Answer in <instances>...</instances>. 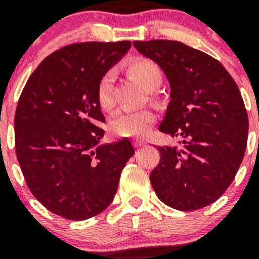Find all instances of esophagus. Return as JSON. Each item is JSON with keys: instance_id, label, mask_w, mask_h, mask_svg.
I'll use <instances>...</instances> for the list:
<instances>
[{"instance_id": "esophagus-1", "label": "esophagus", "mask_w": 259, "mask_h": 259, "mask_svg": "<svg viewBox=\"0 0 259 259\" xmlns=\"http://www.w3.org/2000/svg\"><path fill=\"white\" fill-rule=\"evenodd\" d=\"M134 145L136 146V148H140V146L145 145V141H144V140H141V139H135V141H134Z\"/></svg>"}]
</instances>
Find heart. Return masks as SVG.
I'll return each mask as SVG.
<instances>
[{"mask_svg": "<svg viewBox=\"0 0 259 259\" xmlns=\"http://www.w3.org/2000/svg\"><path fill=\"white\" fill-rule=\"evenodd\" d=\"M128 71L136 77L146 89H157L162 83L161 68L155 62L148 58H135L127 66ZM114 75L107 71L100 77L97 83V101L104 110H111L114 106L113 98ZM155 113L149 107L143 109L119 110L110 120V131L116 136L135 137L141 136L154 123Z\"/></svg>", "mask_w": 259, "mask_h": 259, "instance_id": "b5f03b06", "label": "heart"}]
</instances>
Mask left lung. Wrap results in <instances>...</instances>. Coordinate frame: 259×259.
Returning a JSON list of instances; mask_svg holds the SVG:
<instances>
[{"instance_id":"obj_1","label":"left lung","mask_w":259,"mask_h":259,"mask_svg":"<svg viewBox=\"0 0 259 259\" xmlns=\"http://www.w3.org/2000/svg\"><path fill=\"white\" fill-rule=\"evenodd\" d=\"M134 45L170 83L171 100L159 131L182 140L180 146H158L153 189L172 209H202L230 187L245 154L249 120L239 87L221 62L179 41Z\"/></svg>"}]
</instances>
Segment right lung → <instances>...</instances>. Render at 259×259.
I'll return each mask as SVG.
<instances>
[{"label":"right lung","mask_w":259,"mask_h":259,"mask_svg":"<svg viewBox=\"0 0 259 259\" xmlns=\"http://www.w3.org/2000/svg\"><path fill=\"white\" fill-rule=\"evenodd\" d=\"M131 41L79 42L37 66L15 111V150L32 194L49 211L85 221L113 202L120 174L134 155L130 140L100 144L105 122L97 83Z\"/></svg>","instance_id":"add662e5"}]
</instances>
